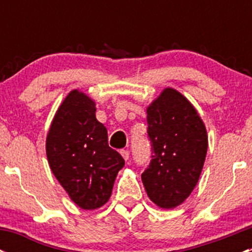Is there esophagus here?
<instances>
[{
  "label": "esophagus",
  "mask_w": 252,
  "mask_h": 252,
  "mask_svg": "<svg viewBox=\"0 0 252 252\" xmlns=\"http://www.w3.org/2000/svg\"><path fill=\"white\" fill-rule=\"evenodd\" d=\"M121 155H122V156H123V158L126 159V161H128V159H129V155H130V154H129L128 150H121Z\"/></svg>",
  "instance_id": "obj_1"
}]
</instances>
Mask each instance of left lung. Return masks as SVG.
Instances as JSON below:
<instances>
[{
    "instance_id": "1",
    "label": "left lung",
    "mask_w": 252,
    "mask_h": 252,
    "mask_svg": "<svg viewBox=\"0 0 252 252\" xmlns=\"http://www.w3.org/2000/svg\"><path fill=\"white\" fill-rule=\"evenodd\" d=\"M146 112L152 158L141 174L142 184L154 204L174 208L199 182L207 154V131L194 106L172 88L164 89Z\"/></svg>"
}]
</instances>
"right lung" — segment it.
I'll list each match as a JSON object with an SVG mask.
<instances>
[{
    "instance_id": "add662e5",
    "label": "right lung",
    "mask_w": 252,
    "mask_h": 252,
    "mask_svg": "<svg viewBox=\"0 0 252 252\" xmlns=\"http://www.w3.org/2000/svg\"><path fill=\"white\" fill-rule=\"evenodd\" d=\"M95 102L70 91L55 114L46 138L48 164L70 199L83 210L110 200L124 159L108 146L107 129L96 119Z\"/></svg>"
}]
</instances>
